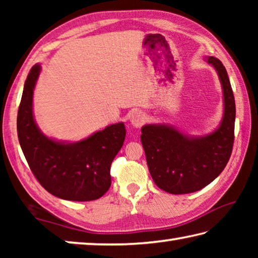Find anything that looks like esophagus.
<instances>
[{"label":"esophagus","instance_id":"obj_1","mask_svg":"<svg viewBox=\"0 0 258 258\" xmlns=\"http://www.w3.org/2000/svg\"><path fill=\"white\" fill-rule=\"evenodd\" d=\"M130 120H131V124H132L134 127H141L146 121V116L145 113H142L141 111H135L131 115Z\"/></svg>","mask_w":258,"mask_h":258}]
</instances>
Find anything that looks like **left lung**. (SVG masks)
I'll list each match as a JSON object with an SVG mask.
<instances>
[{"label":"left lung","instance_id":"obj_1","mask_svg":"<svg viewBox=\"0 0 258 258\" xmlns=\"http://www.w3.org/2000/svg\"><path fill=\"white\" fill-rule=\"evenodd\" d=\"M205 60L215 69L223 92V116L213 132L203 137L184 134L168 124H147L141 142L151 177L172 195L202 190L223 172L234 140L235 103L223 63L215 56Z\"/></svg>","mask_w":258,"mask_h":258}]
</instances>
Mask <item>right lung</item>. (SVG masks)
<instances>
[{"instance_id":"right-lung-1","label":"right lung","mask_w":258,"mask_h":258,"mask_svg":"<svg viewBox=\"0 0 258 258\" xmlns=\"http://www.w3.org/2000/svg\"><path fill=\"white\" fill-rule=\"evenodd\" d=\"M41 64H34L25 82L17 131L25 158L35 177L55 197L90 202L106 194L111 184L110 166L123 147L124 123L108 125L76 142L46 137L34 118V89Z\"/></svg>"}]
</instances>
